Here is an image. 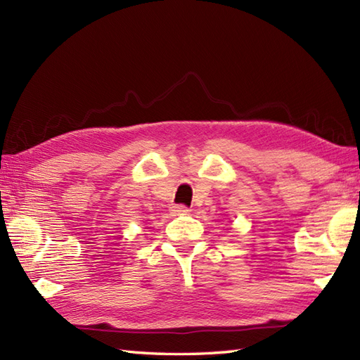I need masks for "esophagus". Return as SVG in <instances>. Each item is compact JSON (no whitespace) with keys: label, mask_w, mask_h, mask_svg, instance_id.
Returning <instances> with one entry per match:
<instances>
[{"label":"esophagus","mask_w":360,"mask_h":360,"mask_svg":"<svg viewBox=\"0 0 360 360\" xmlns=\"http://www.w3.org/2000/svg\"><path fill=\"white\" fill-rule=\"evenodd\" d=\"M172 210H173L174 213H178V215H184V213L188 212V207H186L184 204H176V205H173Z\"/></svg>","instance_id":"34e87169"}]
</instances>
